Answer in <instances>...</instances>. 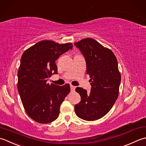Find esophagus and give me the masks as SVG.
<instances>
[{
  "mask_svg": "<svg viewBox=\"0 0 146 146\" xmlns=\"http://www.w3.org/2000/svg\"><path fill=\"white\" fill-rule=\"evenodd\" d=\"M70 90H71V91H75V90H76V87L75 86H70Z\"/></svg>",
  "mask_w": 146,
  "mask_h": 146,
  "instance_id": "34e87169",
  "label": "esophagus"
}]
</instances>
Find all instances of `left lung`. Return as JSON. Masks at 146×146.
I'll use <instances>...</instances> for the list:
<instances>
[{
	"mask_svg": "<svg viewBox=\"0 0 146 146\" xmlns=\"http://www.w3.org/2000/svg\"><path fill=\"white\" fill-rule=\"evenodd\" d=\"M74 45L85 58L91 86L89 93L82 88L76 89L81 100L74 110L80 118L96 120L108 113L118 98L121 75L117 59L111 50L92 38H85Z\"/></svg>",
	"mask_w": 146,
	"mask_h": 146,
	"instance_id": "8db88e82",
	"label": "left lung"
}]
</instances>
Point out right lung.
<instances>
[{
    "label": "right lung",
    "instance_id": "add662e5",
    "mask_svg": "<svg viewBox=\"0 0 146 146\" xmlns=\"http://www.w3.org/2000/svg\"><path fill=\"white\" fill-rule=\"evenodd\" d=\"M72 47L71 43L59 44L44 40L22 55L17 72V90L25 111L38 123L55 120L62 103L70 93L69 84L60 86L46 82L52 74H58L55 61Z\"/></svg>",
    "mask_w": 146,
    "mask_h": 146
}]
</instances>
